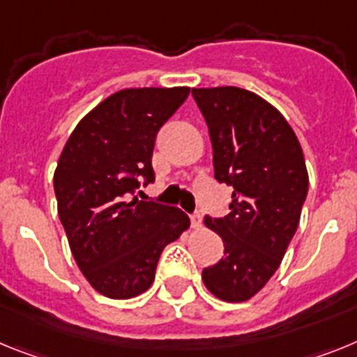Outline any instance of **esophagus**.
Here are the masks:
<instances>
[{
  "instance_id": "esophagus-1",
  "label": "esophagus",
  "mask_w": 357,
  "mask_h": 357,
  "mask_svg": "<svg viewBox=\"0 0 357 357\" xmlns=\"http://www.w3.org/2000/svg\"><path fill=\"white\" fill-rule=\"evenodd\" d=\"M190 222H192V228H199L201 222H203V217H201L199 212L192 213L190 215Z\"/></svg>"
}]
</instances>
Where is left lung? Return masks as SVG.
<instances>
[{
  "label": "left lung",
  "instance_id": "1",
  "mask_svg": "<svg viewBox=\"0 0 357 357\" xmlns=\"http://www.w3.org/2000/svg\"><path fill=\"white\" fill-rule=\"evenodd\" d=\"M208 126L213 170L234 187L230 213L204 217L225 257L203 269L206 289L225 302H246L268 284L298 228L309 176L300 142L277 107L235 86L194 88Z\"/></svg>",
  "mask_w": 357,
  "mask_h": 357
}]
</instances>
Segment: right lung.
<instances>
[{"instance_id": "add662e5", "label": "right lung", "mask_w": 357, "mask_h": 357, "mask_svg": "<svg viewBox=\"0 0 357 357\" xmlns=\"http://www.w3.org/2000/svg\"><path fill=\"white\" fill-rule=\"evenodd\" d=\"M188 93L185 86L113 93L77 123L57 161L59 219L79 269L107 298L147 291L163 248L190 226L176 206L131 199L140 181H154L156 135Z\"/></svg>"}]
</instances>
